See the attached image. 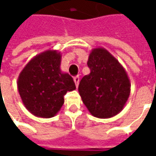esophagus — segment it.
<instances>
[{
    "mask_svg": "<svg viewBox=\"0 0 156 156\" xmlns=\"http://www.w3.org/2000/svg\"><path fill=\"white\" fill-rule=\"evenodd\" d=\"M73 81H74L76 87L78 88V83H79V77H78V76H76V77H74V78H73Z\"/></svg>",
    "mask_w": 156,
    "mask_h": 156,
    "instance_id": "34e87169",
    "label": "esophagus"
}]
</instances>
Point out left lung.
<instances>
[{
	"label": "left lung",
	"mask_w": 156,
	"mask_h": 156,
	"mask_svg": "<svg viewBox=\"0 0 156 156\" xmlns=\"http://www.w3.org/2000/svg\"><path fill=\"white\" fill-rule=\"evenodd\" d=\"M90 73L78 85L83 103L93 116L108 119L119 114L130 94L126 70L104 48H94L88 56Z\"/></svg>",
	"instance_id": "8db88e82"
}]
</instances>
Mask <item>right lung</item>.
Returning a JSON list of instances; mask_svg holds the SVG:
<instances>
[{"mask_svg": "<svg viewBox=\"0 0 156 156\" xmlns=\"http://www.w3.org/2000/svg\"><path fill=\"white\" fill-rule=\"evenodd\" d=\"M61 51L49 49L32 58L19 74L20 97L37 117L55 116L64 104L63 96L76 89L73 78L61 71Z\"/></svg>", "mask_w": 156, "mask_h": 156, "instance_id": "1", "label": "right lung"}]
</instances>
